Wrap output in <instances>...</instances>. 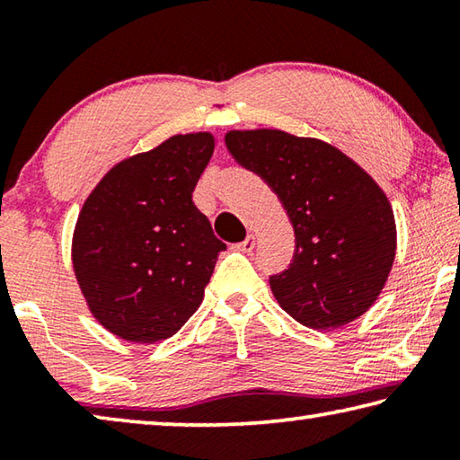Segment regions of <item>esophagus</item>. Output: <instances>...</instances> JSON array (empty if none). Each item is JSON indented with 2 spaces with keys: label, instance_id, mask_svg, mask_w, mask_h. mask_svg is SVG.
I'll return each instance as SVG.
<instances>
[{
  "label": "esophagus",
  "instance_id": "1",
  "mask_svg": "<svg viewBox=\"0 0 460 460\" xmlns=\"http://www.w3.org/2000/svg\"><path fill=\"white\" fill-rule=\"evenodd\" d=\"M253 247H255V235H247L241 243L235 245L237 252H243V253H249Z\"/></svg>",
  "mask_w": 460,
  "mask_h": 460
}]
</instances>
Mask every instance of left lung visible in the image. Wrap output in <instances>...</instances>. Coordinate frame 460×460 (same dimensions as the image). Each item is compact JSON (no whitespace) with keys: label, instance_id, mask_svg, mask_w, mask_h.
<instances>
[{"label":"left lung","instance_id":"1","mask_svg":"<svg viewBox=\"0 0 460 460\" xmlns=\"http://www.w3.org/2000/svg\"><path fill=\"white\" fill-rule=\"evenodd\" d=\"M225 144L278 194L294 227L292 263L270 276L278 305L316 331L367 313L395 258L394 211L377 182L314 137L252 129L229 131Z\"/></svg>","mask_w":460,"mask_h":460}]
</instances>
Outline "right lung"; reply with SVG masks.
<instances>
[{
  "instance_id": "right-lung-1",
  "label": "right lung",
  "mask_w": 460,
  "mask_h": 460,
  "mask_svg": "<svg viewBox=\"0 0 460 460\" xmlns=\"http://www.w3.org/2000/svg\"><path fill=\"white\" fill-rule=\"evenodd\" d=\"M215 150L207 131L131 155L84 200L73 268L93 316L131 342L172 337L197 313L227 249L192 202Z\"/></svg>"
}]
</instances>
